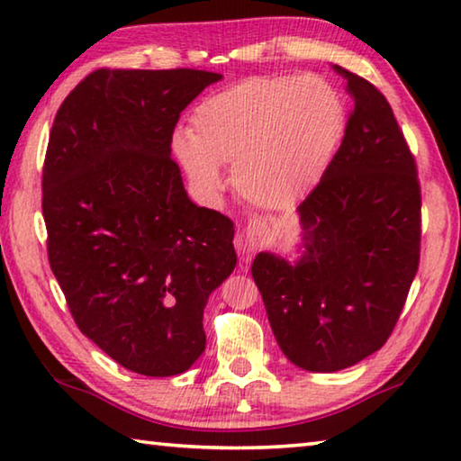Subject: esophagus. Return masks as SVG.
<instances>
[{"label":"esophagus","instance_id":"1","mask_svg":"<svg viewBox=\"0 0 461 461\" xmlns=\"http://www.w3.org/2000/svg\"><path fill=\"white\" fill-rule=\"evenodd\" d=\"M266 235H267L266 222L259 221V218L258 221H251L247 224L243 239L239 240V251L249 259L251 255L258 253V249L263 245V240H266Z\"/></svg>","mask_w":461,"mask_h":461}]
</instances>
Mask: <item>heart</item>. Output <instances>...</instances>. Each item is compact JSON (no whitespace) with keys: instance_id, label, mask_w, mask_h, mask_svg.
Returning a JSON list of instances; mask_svg holds the SVG:
<instances>
[{"instance_id":"heart-1","label":"heart","mask_w":461,"mask_h":461,"mask_svg":"<svg viewBox=\"0 0 461 461\" xmlns=\"http://www.w3.org/2000/svg\"><path fill=\"white\" fill-rule=\"evenodd\" d=\"M343 128L341 97L322 77H251L200 102L173 153L202 194L222 190L229 165L243 198L282 208L319 184Z\"/></svg>"}]
</instances>
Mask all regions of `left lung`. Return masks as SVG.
<instances>
[{
	"label": "left lung",
	"mask_w": 461,
	"mask_h": 461,
	"mask_svg": "<svg viewBox=\"0 0 461 461\" xmlns=\"http://www.w3.org/2000/svg\"><path fill=\"white\" fill-rule=\"evenodd\" d=\"M353 110L321 184L298 206V258L251 266L276 341L294 366L339 372L388 341L419 269L417 165L390 104L333 65Z\"/></svg>",
	"instance_id": "8db88e82"
}]
</instances>
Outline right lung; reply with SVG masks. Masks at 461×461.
Returning a JSON list of instances; mask_svg holds the SVG:
<instances>
[{
  "label": "right lung",
  "instance_id": "1",
  "mask_svg": "<svg viewBox=\"0 0 461 461\" xmlns=\"http://www.w3.org/2000/svg\"><path fill=\"white\" fill-rule=\"evenodd\" d=\"M221 73L97 69L65 97L42 169L49 261L83 335L142 375L206 349L203 308L237 266L235 224L190 200L171 139Z\"/></svg>",
  "mask_w": 461,
  "mask_h": 461
}]
</instances>
